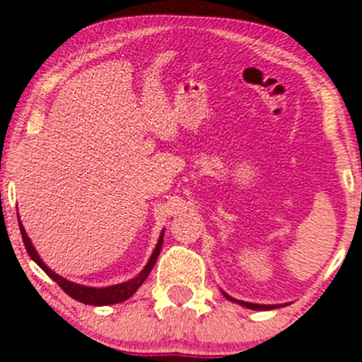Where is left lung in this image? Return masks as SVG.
Listing matches in <instances>:
<instances>
[{"mask_svg": "<svg viewBox=\"0 0 362 362\" xmlns=\"http://www.w3.org/2000/svg\"><path fill=\"white\" fill-rule=\"evenodd\" d=\"M223 295L227 296L228 300H232V302L239 303V305H243V307H248V309H253V310H269V309H273V307H276V305H261V303H250V302H243V300H234L232 296H228L227 293H223Z\"/></svg>", "mask_w": 362, "mask_h": 362, "instance_id": "left-lung-1", "label": "left lung"}]
</instances>
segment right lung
Here are the masks:
<instances>
[{"instance_id":"1","label":"right lung","mask_w":362,"mask_h":362,"mask_svg":"<svg viewBox=\"0 0 362 362\" xmlns=\"http://www.w3.org/2000/svg\"><path fill=\"white\" fill-rule=\"evenodd\" d=\"M18 219H19V214H18ZM19 228H21L23 243H25V248H26V252H28L30 257H32L33 261H35L37 264L44 269V273H46V275L52 276V279L59 284L60 288H62L64 291L71 296V298L78 300V302H82V303H87V305H112V303H119V302H124L127 298H130V296L141 288V284L146 280V276L150 275L151 268H153L155 262H157L158 253H160L162 238H164V234H160L157 246H155L153 253H151L150 261H148V264L144 266V269L137 276H134V279L128 280V282L110 286V288H87V286H80V284L69 282V280L62 279V276L57 275L55 272H52L48 266L44 264L42 259L39 257V253L35 252V248H33L32 241H30V238L26 235L25 227L21 225V221H19Z\"/></svg>"}]
</instances>
